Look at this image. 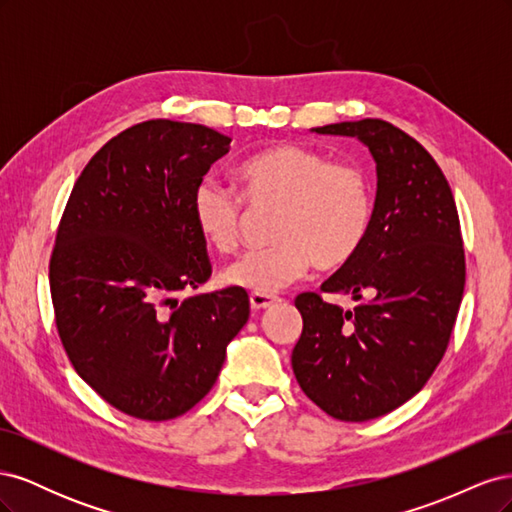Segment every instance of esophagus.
I'll return each mask as SVG.
<instances>
[{
	"instance_id": "1",
	"label": "esophagus",
	"mask_w": 512,
	"mask_h": 512,
	"mask_svg": "<svg viewBox=\"0 0 512 512\" xmlns=\"http://www.w3.org/2000/svg\"><path fill=\"white\" fill-rule=\"evenodd\" d=\"M280 301V297H275V294H262V292H252L250 294V305H252V309H267V307H271L273 303H277Z\"/></svg>"
}]
</instances>
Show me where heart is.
Here are the masks:
<instances>
[{
	"label": "heart",
	"mask_w": 512,
	"mask_h": 512,
	"mask_svg": "<svg viewBox=\"0 0 512 512\" xmlns=\"http://www.w3.org/2000/svg\"><path fill=\"white\" fill-rule=\"evenodd\" d=\"M241 194L203 179L192 192V222L211 250L235 252L245 205L277 207L269 239L224 271V282L271 294L286 288L314 265L339 269L361 252L376 213V188L367 168L333 162L318 149L280 143L256 151L239 166Z\"/></svg>",
	"instance_id": "heart-1"
}]
</instances>
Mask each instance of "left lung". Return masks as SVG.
I'll return each mask as SVG.
<instances>
[{
    "label": "left lung",
    "instance_id": "8db88e82",
    "mask_svg": "<svg viewBox=\"0 0 512 512\" xmlns=\"http://www.w3.org/2000/svg\"><path fill=\"white\" fill-rule=\"evenodd\" d=\"M316 132L359 138L376 160L369 237L320 286L371 301L350 312L318 292L299 294L303 333L292 371L320 410L363 423L406 404L442 361L466 286V254L451 185L421 143L382 119Z\"/></svg>",
    "mask_w": 512,
    "mask_h": 512
}]
</instances>
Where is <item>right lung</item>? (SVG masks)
I'll return each mask as SVG.
<instances>
[{
	"label": "right lung",
	"mask_w": 512,
	"mask_h": 512,
	"mask_svg": "<svg viewBox=\"0 0 512 512\" xmlns=\"http://www.w3.org/2000/svg\"><path fill=\"white\" fill-rule=\"evenodd\" d=\"M228 149L200 123H136L89 160L61 215L49 265L57 333L76 374L123 414L192 410L250 318L237 286L175 299L211 277L192 192Z\"/></svg>",
	"instance_id": "1"
}]
</instances>
